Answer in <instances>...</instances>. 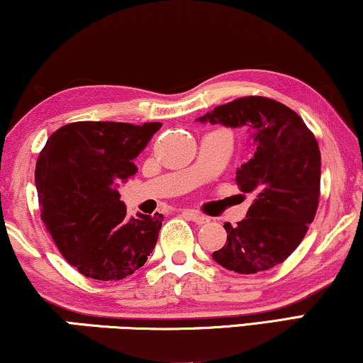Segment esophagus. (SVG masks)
<instances>
[{
    "label": "esophagus",
    "mask_w": 363,
    "mask_h": 363,
    "mask_svg": "<svg viewBox=\"0 0 363 363\" xmlns=\"http://www.w3.org/2000/svg\"><path fill=\"white\" fill-rule=\"evenodd\" d=\"M182 213H184V217H187L189 220L199 223V225H202V223L211 222V218H208L207 216H202V213H199V212H196V211H184Z\"/></svg>",
    "instance_id": "obj_1"
}]
</instances>
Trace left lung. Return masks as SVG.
<instances>
[{
    "label": "left lung",
    "instance_id": "8db88e82",
    "mask_svg": "<svg viewBox=\"0 0 363 363\" xmlns=\"http://www.w3.org/2000/svg\"><path fill=\"white\" fill-rule=\"evenodd\" d=\"M201 123L247 128L255 155L237 171L253 203L212 258L235 273L253 274L283 263L303 242L319 203L320 151L303 118L264 96H243L199 116Z\"/></svg>",
    "mask_w": 363,
    "mask_h": 363
}]
</instances>
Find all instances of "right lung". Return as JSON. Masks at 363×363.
I'll use <instances>...</instances> for the list:
<instances>
[{"label":"right lung","mask_w":363,"mask_h":363,"mask_svg":"<svg viewBox=\"0 0 363 363\" xmlns=\"http://www.w3.org/2000/svg\"><path fill=\"white\" fill-rule=\"evenodd\" d=\"M161 123L77 121L49 136L35 162L40 218L62 257L86 278L111 281L140 269L164 217H126L118 182Z\"/></svg>","instance_id":"1"}]
</instances>
